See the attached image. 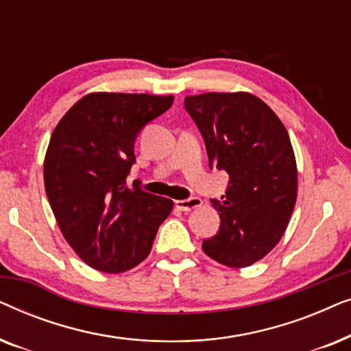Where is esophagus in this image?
Wrapping results in <instances>:
<instances>
[{
	"instance_id": "esophagus-1",
	"label": "esophagus",
	"mask_w": 351,
	"mask_h": 351,
	"mask_svg": "<svg viewBox=\"0 0 351 351\" xmlns=\"http://www.w3.org/2000/svg\"><path fill=\"white\" fill-rule=\"evenodd\" d=\"M176 208L179 210H184V213H190L191 209H198L201 204H203V201L201 198H190V199H177L176 201Z\"/></svg>"
}]
</instances>
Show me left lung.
I'll list each match as a JSON object with an SVG mask.
<instances>
[{"mask_svg": "<svg viewBox=\"0 0 351 351\" xmlns=\"http://www.w3.org/2000/svg\"><path fill=\"white\" fill-rule=\"evenodd\" d=\"M185 110L204 138L209 167L230 176L210 199L220 215L203 251L232 268L249 267L280 243L297 199V165L289 134L276 113L249 93L185 97Z\"/></svg>", "mask_w": 351, "mask_h": 351, "instance_id": "1", "label": "left lung"}]
</instances>
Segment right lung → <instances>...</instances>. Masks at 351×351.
<instances>
[{"mask_svg":"<svg viewBox=\"0 0 351 351\" xmlns=\"http://www.w3.org/2000/svg\"><path fill=\"white\" fill-rule=\"evenodd\" d=\"M172 102V95L93 93L52 132L45 158L47 199L66 243L95 270L138 265L171 214V199L129 189L126 179L137 134Z\"/></svg>","mask_w":351,"mask_h":351,"instance_id":"add662e5","label":"right lung"}]
</instances>
